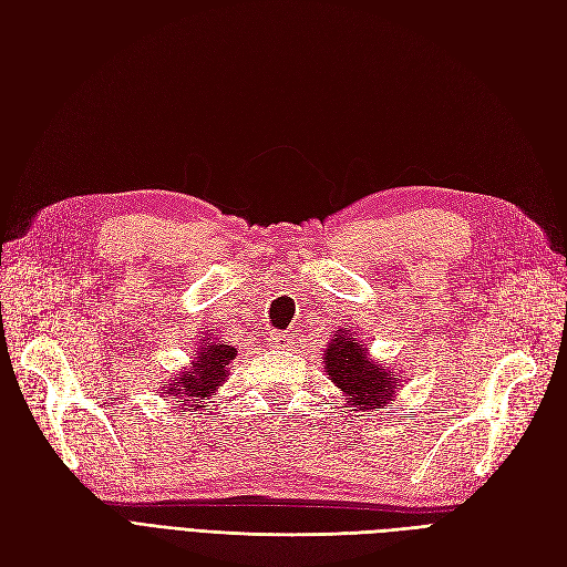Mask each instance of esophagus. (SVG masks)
<instances>
[{
	"label": "esophagus",
	"instance_id": "obj_1",
	"mask_svg": "<svg viewBox=\"0 0 567 567\" xmlns=\"http://www.w3.org/2000/svg\"><path fill=\"white\" fill-rule=\"evenodd\" d=\"M269 348H277V350H288L290 346H293V333L290 331H271L269 333Z\"/></svg>",
	"mask_w": 567,
	"mask_h": 567
}]
</instances>
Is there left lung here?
Returning <instances> with one entry per match:
<instances>
[{
	"mask_svg": "<svg viewBox=\"0 0 567 567\" xmlns=\"http://www.w3.org/2000/svg\"><path fill=\"white\" fill-rule=\"evenodd\" d=\"M326 375L342 390L352 411H381L392 404L400 379L394 371L369 357V348L362 340L352 338L346 329L336 331L329 348L323 352Z\"/></svg>",
	"mask_w": 567,
	"mask_h": 567,
	"instance_id": "left-lung-1",
	"label": "left lung"
}]
</instances>
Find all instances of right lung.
<instances>
[{
    "label": "right lung",
    "instance_id": "1",
    "mask_svg": "<svg viewBox=\"0 0 567 567\" xmlns=\"http://www.w3.org/2000/svg\"><path fill=\"white\" fill-rule=\"evenodd\" d=\"M208 336V333H205ZM236 357V348L225 346V340L205 338L194 357L192 367L177 373L175 381H169L165 394L173 398L177 406H203V400H210L213 392L225 383L227 367Z\"/></svg>",
    "mask_w": 567,
    "mask_h": 567
}]
</instances>
